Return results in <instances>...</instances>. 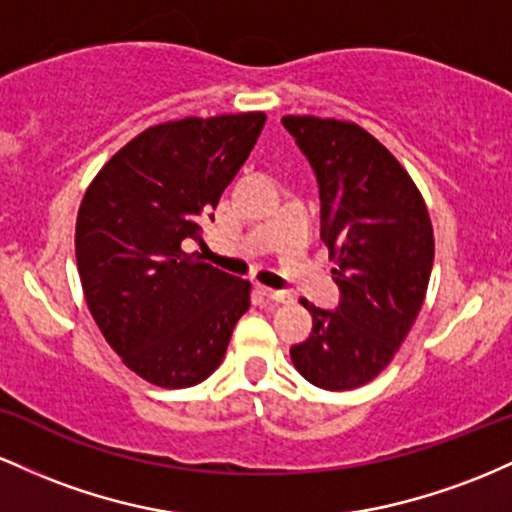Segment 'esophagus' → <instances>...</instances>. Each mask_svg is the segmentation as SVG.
Wrapping results in <instances>:
<instances>
[{
	"mask_svg": "<svg viewBox=\"0 0 512 512\" xmlns=\"http://www.w3.org/2000/svg\"><path fill=\"white\" fill-rule=\"evenodd\" d=\"M261 295L263 297H268V300H273V302H292V295L290 292H285V290H273V287H261Z\"/></svg>",
	"mask_w": 512,
	"mask_h": 512,
	"instance_id": "obj_1",
	"label": "esophagus"
}]
</instances>
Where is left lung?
Wrapping results in <instances>:
<instances>
[{"instance_id": "1", "label": "left lung", "mask_w": 512, "mask_h": 512, "mask_svg": "<svg viewBox=\"0 0 512 512\" xmlns=\"http://www.w3.org/2000/svg\"><path fill=\"white\" fill-rule=\"evenodd\" d=\"M285 130L317 176L321 239L329 246L336 309L304 302L314 326L290 348L314 387L343 392L377 377L423 307L433 227L404 166L360 125L285 116Z\"/></svg>"}]
</instances>
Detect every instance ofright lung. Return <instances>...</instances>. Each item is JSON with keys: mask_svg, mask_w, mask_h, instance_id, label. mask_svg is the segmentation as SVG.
Segmentation results:
<instances>
[{"mask_svg": "<svg viewBox=\"0 0 512 512\" xmlns=\"http://www.w3.org/2000/svg\"><path fill=\"white\" fill-rule=\"evenodd\" d=\"M266 113L154 125L99 171L77 217L86 304L142 380L193 387L225 358L249 309V280L181 249L203 237L261 135Z\"/></svg>", "mask_w": 512, "mask_h": 512, "instance_id": "right-lung-1", "label": "right lung"}]
</instances>
